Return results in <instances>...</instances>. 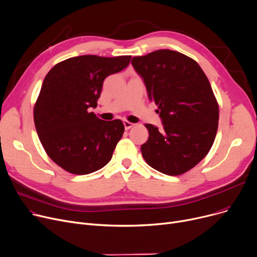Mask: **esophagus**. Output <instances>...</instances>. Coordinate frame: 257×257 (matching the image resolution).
Wrapping results in <instances>:
<instances>
[{
  "instance_id": "1",
  "label": "esophagus",
  "mask_w": 257,
  "mask_h": 257,
  "mask_svg": "<svg viewBox=\"0 0 257 257\" xmlns=\"http://www.w3.org/2000/svg\"><path fill=\"white\" fill-rule=\"evenodd\" d=\"M123 123H124V127H125V129H126V130L130 129V128L133 126V124H132V123H130V121H128V120H124Z\"/></svg>"
}]
</instances>
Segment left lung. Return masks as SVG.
Wrapping results in <instances>:
<instances>
[{
    "instance_id": "8db88e82",
    "label": "left lung",
    "mask_w": 257,
    "mask_h": 257,
    "mask_svg": "<svg viewBox=\"0 0 257 257\" xmlns=\"http://www.w3.org/2000/svg\"><path fill=\"white\" fill-rule=\"evenodd\" d=\"M131 63L163 121L160 130L145 125L143 157L160 173L181 175L207 155L217 134L219 105L209 81L194 59L176 51L157 50Z\"/></svg>"
}]
</instances>
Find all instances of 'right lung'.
Returning a JSON list of instances; mask_svg holds the SVG:
<instances>
[{
	"label": "right lung",
	"mask_w": 257,
	"mask_h": 257,
	"mask_svg": "<svg viewBox=\"0 0 257 257\" xmlns=\"http://www.w3.org/2000/svg\"><path fill=\"white\" fill-rule=\"evenodd\" d=\"M131 56L82 55L65 59L47 74L34 106V124L49 157L76 175L109 163L123 137L120 119L103 120L96 108L106 77L123 71Z\"/></svg>",
	"instance_id": "right-lung-1"
}]
</instances>
